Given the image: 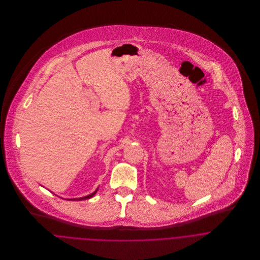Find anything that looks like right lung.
Returning a JSON list of instances; mask_svg holds the SVG:
<instances>
[{
    "label": "right lung",
    "mask_w": 260,
    "mask_h": 260,
    "mask_svg": "<svg viewBox=\"0 0 260 260\" xmlns=\"http://www.w3.org/2000/svg\"><path fill=\"white\" fill-rule=\"evenodd\" d=\"M98 190V189H97ZM97 190L95 191V192H93L92 194H90V195H88V196H85V197H81V198H75V199H71V200H74V201H79V200H84V199H89V198H91V197H93L95 194H96V192H97ZM70 200V199H69Z\"/></svg>",
    "instance_id": "right-lung-1"
}]
</instances>
